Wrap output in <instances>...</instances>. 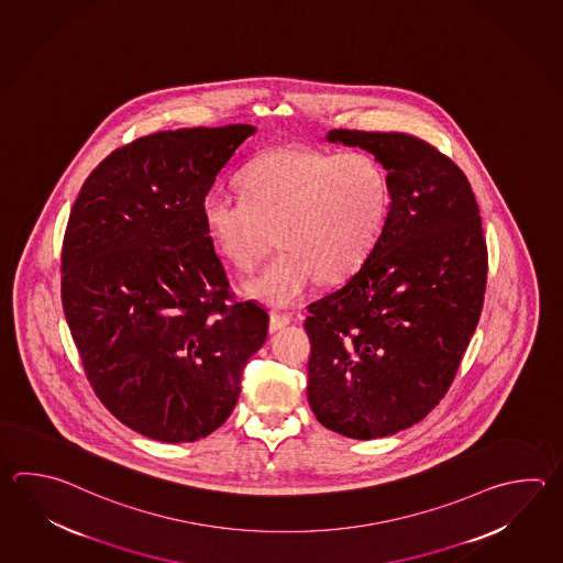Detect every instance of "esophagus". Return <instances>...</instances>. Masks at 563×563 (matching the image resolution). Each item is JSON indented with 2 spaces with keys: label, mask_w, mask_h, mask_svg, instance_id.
<instances>
[{
  "label": "esophagus",
  "mask_w": 563,
  "mask_h": 563,
  "mask_svg": "<svg viewBox=\"0 0 563 563\" xmlns=\"http://www.w3.org/2000/svg\"><path fill=\"white\" fill-rule=\"evenodd\" d=\"M288 322H290V314L278 312V310H271V322H268V329H271V333H276L278 329L287 327Z\"/></svg>",
  "instance_id": "34e87169"
}]
</instances>
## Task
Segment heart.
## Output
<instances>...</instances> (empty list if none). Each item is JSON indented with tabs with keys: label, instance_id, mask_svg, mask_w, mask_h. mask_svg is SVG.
<instances>
[{
	"label": "heart",
	"instance_id": "b5f03b06",
	"mask_svg": "<svg viewBox=\"0 0 563 563\" xmlns=\"http://www.w3.org/2000/svg\"><path fill=\"white\" fill-rule=\"evenodd\" d=\"M241 190L208 192V236L222 258L251 271L276 234L283 251L246 288L280 307L299 299L317 276L339 283L353 275L379 241L389 210L387 176L367 152L268 150L242 170Z\"/></svg>",
	"mask_w": 563,
	"mask_h": 563
}]
</instances>
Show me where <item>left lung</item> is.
Segmentation results:
<instances>
[{
	"label": "left lung",
	"instance_id": "obj_1",
	"mask_svg": "<svg viewBox=\"0 0 563 563\" xmlns=\"http://www.w3.org/2000/svg\"><path fill=\"white\" fill-rule=\"evenodd\" d=\"M327 139L375 154L390 205L367 261L309 305L307 397L327 429L377 439L445 397L482 317L487 244L467 176L429 142L344 128Z\"/></svg>",
	"mask_w": 563,
	"mask_h": 563
}]
</instances>
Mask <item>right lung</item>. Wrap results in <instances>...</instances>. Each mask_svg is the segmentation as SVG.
Here are the masks:
<instances>
[{"mask_svg": "<svg viewBox=\"0 0 563 563\" xmlns=\"http://www.w3.org/2000/svg\"><path fill=\"white\" fill-rule=\"evenodd\" d=\"M249 124L142 136L81 184L62 305L96 397L140 435L186 443L229 419L268 314L236 299L202 202Z\"/></svg>", "mask_w": 563, "mask_h": 563, "instance_id": "1", "label": "right lung"}]
</instances>
